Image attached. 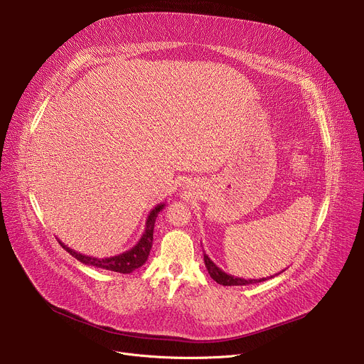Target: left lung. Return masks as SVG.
Returning <instances> with one entry per match:
<instances>
[{
	"label": "left lung",
	"instance_id": "1",
	"mask_svg": "<svg viewBox=\"0 0 364 364\" xmlns=\"http://www.w3.org/2000/svg\"><path fill=\"white\" fill-rule=\"evenodd\" d=\"M203 261H205V267L206 270L209 273V276H211L217 283L223 284V286H246V284H252V283H259V282H264L267 279H272L274 276H270V277H262V279H242V277H235L232 274H227L225 272H223L220 267H217L213 259L209 258L206 254H203ZM282 273V272H280ZM279 273V274H280Z\"/></svg>",
	"mask_w": 364,
	"mask_h": 364
}]
</instances>
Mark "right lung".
<instances>
[{
	"instance_id": "right-lung-1",
	"label": "right lung",
	"mask_w": 364,
	"mask_h": 364,
	"mask_svg": "<svg viewBox=\"0 0 364 364\" xmlns=\"http://www.w3.org/2000/svg\"><path fill=\"white\" fill-rule=\"evenodd\" d=\"M164 208H165V203H159L151 209L150 214L147 215L144 233L140 237V240L137 242V245L132 246L129 251H125L119 255L109 257V258H95V257H88V255H84V254H80V252L70 250V247L68 245H65L62 240H59V243L73 258H76L85 265L97 267V269H105V270L117 272V273H122V274L132 273L134 270L140 269V267L149 258L151 243H153V228H155V221H156L158 214L162 211Z\"/></svg>"
}]
</instances>
